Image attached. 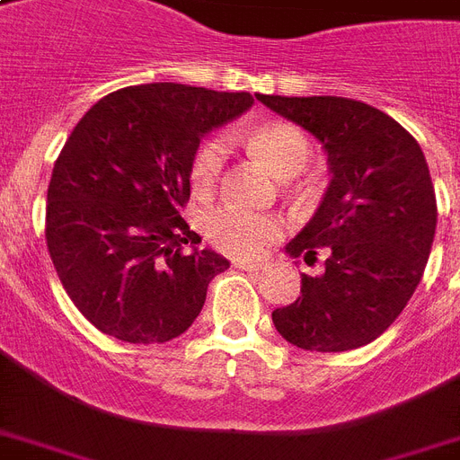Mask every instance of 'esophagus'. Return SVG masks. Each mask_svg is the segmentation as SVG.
Returning <instances> with one entry per match:
<instances>
[{"label":"esophagus","mask_w":460,"mask_h":460,"mask_svg":"<svg viewBox=\"0 0 460 460\" xmlns=\"http://www.w3.org/2000/svg\"><path fill=\"white\" fill-rule=\"evenodd\" d=\"M238 270H245V272H262L265 270V262H236Z\"/></svg>","instance_id":"obj_1"}]
</instances>
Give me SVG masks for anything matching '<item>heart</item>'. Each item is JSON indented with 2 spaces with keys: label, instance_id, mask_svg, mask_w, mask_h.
Returning <instances> with one entry per match:
<instances>
[{
  "label": "heart",
  "instance_id": "obj_1",
  "mask_svg": "<svg viewBox=\"0 0 460 460\" xmlns=\"http://www.w3.org/2000/svg\"><path fill=\"white\" fill-rule=\"evenodd\" d=\"M251 153L277 176L291 179L307 164L310 146L296 126L270 124L248 136ZM226 162V143L222 138L205 140L190 159V183L195 193L215 190ZM281 222L272 215L248 212L236 205H219L202 217V234L217 251L234 258H255L279 236Z\"/></svg>",
  "mask_w": 460,
  "mask_h": 460
}]
</instances>
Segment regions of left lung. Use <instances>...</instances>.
Instances as JSON below:
<instances>
[{
	"label": "left lung",
	"instance_id": "8db88e82",
	"mask_svg": "<svg viewBox=\"0 0 460 460\" xmlns=\"http://www.w3.org/2000/svg\"><path fill=\"white\" fill-rule=\"evenodd\" d=\"M305 128L327 155L329 186L287 245L324 272L303 274L301 296L272 322L303 350L339 353L375 341L401 314L428 265L437 200L415 138L389 114L349 97L255 95Z\"/></svg>",
	"mask_w": 460,
	"mask_h": 460
}]
</instances>
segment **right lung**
<instances>
[{
  "instance_id": "add662e5",
  "label": "right lung",
  "mask_w": 460,
  "mask_h": 460,
  "mask_svg": "<svg viewBox=\"0 0 460 460\" xmlns=\"http://www.w3.org/2000/svg\"><path fill=\"white\" fill-rule=\"evenodd\" d=\"M252 102L251 93L147 83L102 97L75 124L47 188L45 236L68 298L100 332L164 343L200 314L229 260L198 248L181 217L190 159L205 133Z\"/></svg>"
}]
</instances>
